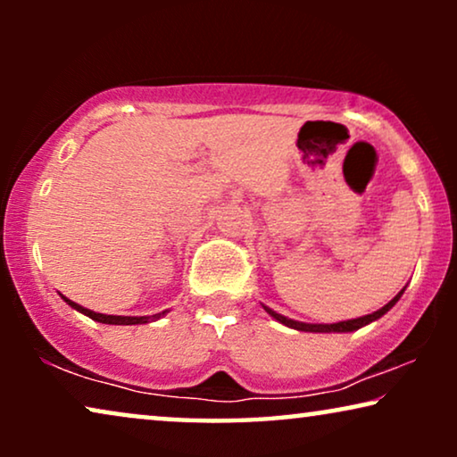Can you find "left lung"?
<instances>
[{"instance_id":"1","label":"left lung","mask_w":457,"mask_h":457,"mask_svg":"<svg viewBox=\"0 0 457 457\" xmlns=\"http://www.w3.org/2000/svg\"><path fill=\"white\" fill-rule=\"evenodd\" d=\"M402 295H403V289L399 291L397 295L393 297L389 303L383 305V308L377 310V312H372V314L361 316V318H355V320L337 322V324H305V322H295V320H291V318H285V316L277 314V312H272L270 308H266V305H264V310H266L268 314H270L272 318H277L278 322H283L285 327H291V328H295V330H305V333H352V330H358V328H361V327H366V324H370L372 320H377V318L386 314V312H389V310L393 308V305L397 303V299L402 297Z\"/></svg>"}]
</instances>
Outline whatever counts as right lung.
Listing matches in <instances>:
<instances>
[{"mask_svg": "<svg viewBox=\"0 0 457 457\" xmlns=\"http://www.w3.org/2000/svg\"><path fill=\"white\" fill-rule=\"evenodd\" d=\"M64 302L68 305H72L74 310L83 312L85 316H89V318H93V320L104 322V324H145V322L158 320V318H162V316L166 314V312H162V314H154V316H105V314H97V312L87 310V308H83V305L74 303V302H71V299H66V297H64Z\"/></svg>", "mask_w": 457, "mask_h": 457, "instance_id": "right-lung-1", "label": "right lung"}]
</instances>
